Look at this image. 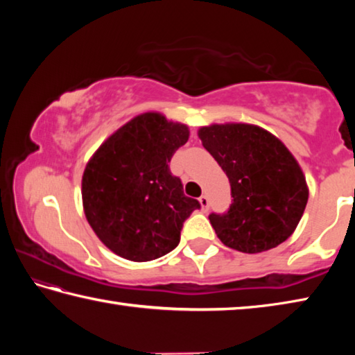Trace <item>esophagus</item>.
<instances>
[{
  "instance_id": "34e87169",
  "label": "esophagus",
  "mask_w": 355,
  "mask_h": 355,
  "mask_svg": "<svg viewBox=\"0 0 355 355\" xmlns=\"http://www.w3.org/2000/svg\"><path fill=\"white\" fill-rule=\"evenodd\" d=\"M199 202H200V205H202V208H203V211H207V209L209 208V199H208V197H207L205 194H203V196L200 197V199H199Z\"/></svg>"
}]
</instances>
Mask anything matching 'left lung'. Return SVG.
Returning <instances> with one entry per match:
<instances>
[{
	"instance_id": "1",
	"label": "left lung",
	"mask_w": 355,
	"mask_h": 355,
	"mask_svg": "<svg viewBox=\"0 0 355 355\" xmlns=\"http://www.w3.org/2000/svg\"><path fill=\"white\" fill-rule=\"evenodd\" d=\"M209 155L227 173L232 205L208 216L227 248L258 254L291 236L309 200L297 161L269 131L248 123H225L199 130Z\"/></svg>"
}]
</instances>
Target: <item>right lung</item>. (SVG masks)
<instances>
[{
  "instance_id": "1",
  "label": "right lung",
  "mask_w": 355,
  "mask_h": 355,
  "mask_svg": "<svg viewBox=\"0 0 355 355\" xmlns=\"http://www.w3.org/2000/svg\"><path fill=\"white\" fill-rule=\"evenodd\" d=\"M189 130L158 112L130 120L94 153L83 175V207L95 235L131 261H150L180 243L184 220L199 200L186 197L172 175L173 153Z\"/></svg>"
}]
</instances>
